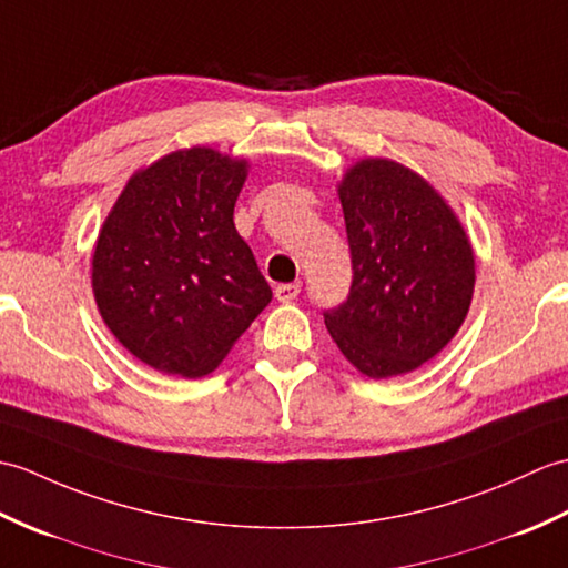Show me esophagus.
I'll list each match as a JSON object with an SVG mask.
<instances>
[{
	"mask_svg": "<svg viewBox=\"0 0 568 568\" xmlns=\"http://www.w3.org/2000/svg\"><path fill=\"white\" fill-rule=\"evenodd\" d=\"M301 294V284L292 282V284H280L274 288V296L282 301V304H288V301H294Z\"/></svg>",
	"mask_w": 568,
	"mask_h": 568,
	"instance_id": "1",
	"label": "esophagus"
}]
</instances>
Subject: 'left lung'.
Listing matches in <instances>:
<instances>
[{
    "mask_svg": "<svg viewBox=\"0 0 568 568\" xmlns=\"http://www.w3.org/2000/svg\"><path fill=\"white\" fill-rule=\"evenodd\" d=\"M352 284L325 327L355 367L386 379L418 369L466 318L474 252L435 189L390 160H362L339 184Z\"/></svg>",
    "mask_w": 568,
    "mask_h": 568,
    "instance_id": "1",
    "label": "left lung"
}]
</instances>
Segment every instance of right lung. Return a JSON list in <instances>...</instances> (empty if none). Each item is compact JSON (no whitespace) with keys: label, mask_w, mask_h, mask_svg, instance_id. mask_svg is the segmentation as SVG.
Segmentation results:
<instances>
[{"label":"right lung","mask_w":568,"mask_h":568,"mask_svg":"<svg viewBox=\"0 0 568 568\" xmlns=\"http://www.w3.org/2000/svg\"><path fill=\"white\" fill-rule=\"evenodd\" d=\"M247 162L178 150L133 174L94 247L99 313L148 367L204 376L272 301L233 209Z\"/></svg>","instance_id":"right-lung-1"}]
</instances>
